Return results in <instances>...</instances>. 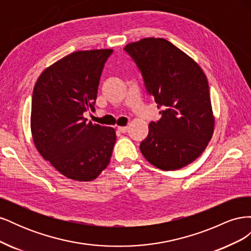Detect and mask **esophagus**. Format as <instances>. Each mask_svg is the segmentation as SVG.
<instances>
[{
  "instance_id": "obj_1",
  "label": "esophagus",
  "mask_w": 251,
  "mask_h": 251,
  "mask_svg": "<svg viewBox=\"0 0 251 251\" xmlns=\"http://www.w3.org/2000/svg\"><path fill=\"white\" fill-rule=\"evenodd\" d=\"M117 130H118L120 133H126L127 130H128V127H127V126H118Z\"/></svg>"
}]
</instances>
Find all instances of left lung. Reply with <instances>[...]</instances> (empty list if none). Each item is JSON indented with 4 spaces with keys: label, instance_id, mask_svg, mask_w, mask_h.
I'll list each match as a JSON object with an SVG mask.
<instances>
[{
    "label": "left lung",
    "instance_id": "left-lung-1",
    "mask_svg": "<svg viewBox=\"0 0 251 251\" xmlns=\"http://www.w3.org/2000/svg\"><path fill=\"white\" fill-rule=\"evenodd\" d=\"M125 51L141 72L148 93L161 118L149 125L140 151L162 171L192 163L206 149L214 133L209 87L193 58L164 39L147 37L127 44Z\"/></svg>",
    "mask_w": 251,
    "mask_h": 251
}]
</instances>
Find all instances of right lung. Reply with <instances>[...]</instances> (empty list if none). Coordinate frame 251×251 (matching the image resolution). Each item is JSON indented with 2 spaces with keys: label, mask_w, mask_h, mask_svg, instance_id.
<instances>
[{
  "label": "right lung",
  "mask_w": 251,
  "mask_h": 251,
  "mask_svg": "<svg viewBox=\"0 0 251 251\" xmlns=\"http://www.w3.org/2000/svg\"><path fill=\"white\" fill-rule=\"evenodd\" d=\"M112 53V49L73 52L48 67L33 89L35 148L72 180L92 181L110 163L115 130L87 123L83 113L95 110L101 72Z\"/></svg>",
  "instance_id": "1"
}]
</instances>
